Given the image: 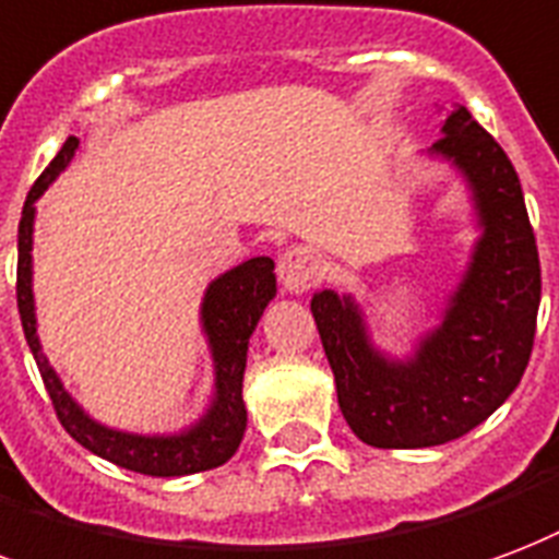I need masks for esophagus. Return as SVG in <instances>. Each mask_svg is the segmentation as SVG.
<instances>
[{
  "label": "esophagus",
  "mask_w": 559,
  "mask_h": 559,
  "mask_svg": "<svg viewBox=\"0 0 559 559\" xmlns=\"http://www.w3.org/2000/svg\"><path fill=\"white\" fill-rule=\"evenodd\" d=\"M317 272H320V266H317V258L311 254V248L293 246L278 258L281 287L293 293V296L311 290V284L317 281Z\"/></svg>",
  "instance_id": "obj_1"
}]
</instances>
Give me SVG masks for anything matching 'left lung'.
<instances>
[{
    "label": "left lung",
    "mask_w": 559,
    "mask_h": 559,
    "mask_svg": "<svg viewBox=\"0 0 559 559\" xmlns=\"http://www.w3.org/2000/svg\"><path fill=\"white\" fill-rule=\"evenodd\" d=\"M427 153L465 180L479 230L436 329L394 358L376 346L349 293L317 290L311 299L341 412L370 448L462 438L503 406L531 361L543 275L519 175L465 106L450 109Z\"/></svg>",
    "instance_id": "left-lung-1"
}]
</instances>
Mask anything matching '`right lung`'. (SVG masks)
I'll list each match as a JSON object with an SVG mask.
<instances>
[{"label": "right lung", "mask_w": 559, "mask_h": 559, "mask_svg": "<svg viewBox=\"0 0 559 559\" xmlns=\"http://www.w3.org/2000/svg\"><path fill=\"white\" fill-rule=\"evenodd\" d=\"M80 151V139L70 135L64 147L56 153V159L47 165V171L37 177L16 230V308L23 320V334L32 355H35L40 379L47 384L49 400L56 406L61 427L80 441L82 448L109 459L135 474L147 477H186L198 471H210L225 465L234 456L246 432L248 412L242 403V376H246L248 341L258 329L266 305L275 299V263L272 258H251L239 266L227 269L225 275L210 281L201 301V332L206 337V349L213 358V396L204 415L192 427L165 436H142V432H123L111 429L85 412L70 396L59 373L44 355L40 337H37L35 317V290H32V242H35V201L47 186L56 183V177L70 165Z\"/></svg>", "instance_id": "1"}]
</instances>
